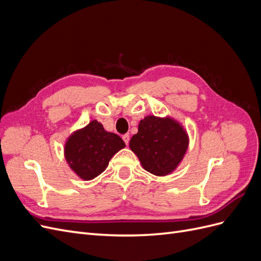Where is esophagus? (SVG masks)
<instances>
[{"label": "esophagus", "instance_id": "1", "mask_svg": "<svg viewBox=\"0 0 261 261\" xmlns=\"http://www.w3.org/2000/svg\"><path fill=\"white\" fill-rule=\"evenodd\" d=\"M123 140H124V143L126 144V145H128V143H129V135L128 134H125V135H123Z\"/></svg>", "mask_w": 261, "mask_h": 261}]
</instances>
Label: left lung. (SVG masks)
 Listing matches in <instances>:
<instances>
[{"label":"left lung","mask_w":261,"mask_h":261,"mask_svg":"<svg viewBox=\"0 0 261 261\" xmlns=\"http://www.w3.org/2000/svg\"><path fill=\"white\" fill-rule=\"evenodd\" d=\"M188 135L181 124L170 116L148 115L129 141L143 168L156 176L169 175L178 167L188 148Z\"/></svg>","instance_id":"1"}]
</instances>
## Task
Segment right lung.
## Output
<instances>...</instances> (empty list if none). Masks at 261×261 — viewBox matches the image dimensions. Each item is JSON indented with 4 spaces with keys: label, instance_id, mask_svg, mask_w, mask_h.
Wrapping results in <instances>:
<instances>
[{
    "label": "right lung",
    "instance_id": "add662e5",
    "mask_svg": "<svg viewBox=\"0 0 261 261\" xmlns=\"http://www.w3.org/2000/svg\"><path fill=\"white\" fill-rule=\"evenodd\" d=\"M124 147L125 143L120 136L107 132L103 125L93 120L67 138L64 155L78 177L90 180L100 175L108 168L111 158Z\"/></svg>",
    "mask_w": 261,
    "mask_h": 261
}]
</instances>
